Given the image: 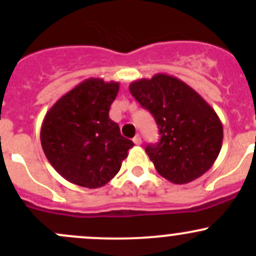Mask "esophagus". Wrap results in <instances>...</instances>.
<instances>
[{
	"mask_svg": "<svg viewBox=\"0 0 256 256\" xmlns=\"http://www.w3.org/2000/svg\"><path fill=\"white\" fill-rule=\"evenodd\" d=\"M132 141H134V144H138H138H142V141H141V138H140V136H138V135H136L135 138H132Z\"/></svg>",
	"mask_w": 256,
	"mask_h": 256,
	"instance_id": "obj_1",
	"label": "esophagus"
}]
</instances>
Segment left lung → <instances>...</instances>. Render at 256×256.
Masks as SVG:
<instances>
[{"label": "left lung", "mask_w": 256, "mask_h": 256, "mask_svg": "<svg viewBox=\"0 0 256 256\" xmlns=\"http://www.w3.org/2000/svg\"><path fill=\"white\" fill-rule=\"evenodd\" d=\"M128 89L158 125L160 142L146 147L157 172L176 184L204 174L223 144V125L213 108L190 85L168 74L135 80Z\"/></svg>", "instance_id": "1"}]
</instances>
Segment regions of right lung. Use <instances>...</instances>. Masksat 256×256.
Instances as JSON below:
<instances>
[{"instance_id": "obj_1", "label": "right lung", "mask_w": 256, "mask_h": 256, "mask_svg": "<svg viewBox=\"0 0 256 256\" xmlns=\"http://www.w3.org/2000/svg\"><path fill=\"white\" fill-rule=\"evenodd\" d=\"M118 82L85 79L48 110L40 144L53 168L70 183L99 188L116 176L134 142L109 118Z\"/></svg>"}]
</instances>
